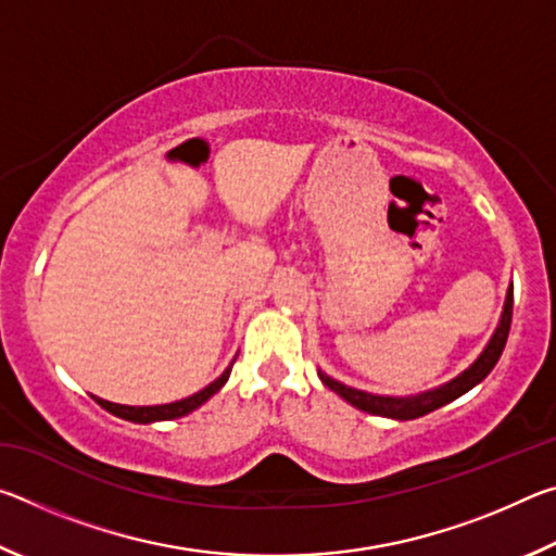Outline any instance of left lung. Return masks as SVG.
<instances>
[{
	"label": "left lung",
	"mask_w": 556,
	"mask_h": 556,
	"mask_svg": "<svg viewBox=\"0 0 556 556\" xmlns=\"http://www.w3.org/2000/svg\"><path fill=\"white\" fill-rule=\"evenodd\" d=\"M510 321H513V287L507 289V299H505V308H503V318L501 326L495 328V333L491 338V343L485 345V351L481 353V357L470 365L468 370H464L446 384H441L437 390L414 394V397H380V394H370V392H361L353 388H345L338 380H331L328 375L318 372V378L326 384L328 390H333L336 394H341L345 402H351L353 407L378 414V417H390V419H417L425 417V414L434 412L444 404L454 402L460 394L468 392L470 388H476L488 372L495 368V363L501 361L503 348L507 343V333H510Z\"/></svg>",
	"instance_id": "8db88e82"
}]
</instances>
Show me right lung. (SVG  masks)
Masks as SVG:
<instances>
[{"label": "right lung", "instance_id": "right-lung-1", "mask_svg": "<svg viewBox=\"0 0 556 556\" xmlns=\"http://www.w3.org/2000/svg\"><path fill=\"white\" fill-rule=\"evenodd\" d=\"M228 378H230V368L225 370L218 380L211 382L208 388H203L201 392L191 394V397L178 400V402H172V404H156V407H127V404H115V402H108V400H100V397H96V402L100 404L102 409L115 414V417H122L127 421H137V425H149V421H166V419L184 417V414L193 412L195 407H201L205 400L213 397V394L218 392L225 382H228Z\"/></svg>", "mask_w": 556, "mask_h": 556}]
</instances>
